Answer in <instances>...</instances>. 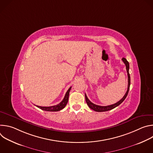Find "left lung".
Wrapping results in <instances>:
<instances>
[{"instance_id":"left-lung-1","label":"left lung","mask_w":153,"mask_h":153,"mask_svg":"<svg viewBox=\"0 0 153 153\" xmlns=\"http://www.w3.org/2000/svg\"><path fill=\"white\" fill-rule=\"evenodd\" d=\"M122 60L123 62V63L125 64L126 69V71H127V74H128V88H127V91H126L125 94L124 95V96L123 97V98L122 99H120L119 102H117V103H116L114 104L110 105H108V106H100V105H96V104L92 103L88 99V98L87 97L86 94H85V100H86L87 105H88V106L91 109H92V110H93L94 111H97V112H103V111H109V110H113V109H114V108L117 107L120 104H121L123 102V100L125 99V98L126 97V96H127V95L128 94V91H129V86H130V83H131V81H130V75H129V65L128 62L126 60V59L125 58L123 57L122 59Z\"/></svg>"}]
</instances>
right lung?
Instances as JSON below:
<instances>
[{
  "mask_svg": "<svg viewBox=\"0 0 153 153\" xmlns=\"http://www.w3.org/2000/svg\"><path fill=\"white\" fill-rule=\"evenodd\" d=\"M71 89V86L68 90V91L66 93V94H65L63 100L59 104L54 106H37L36 105L37 107L41 109L42 110L47 111H58L61 110H62L63 108H65V106L67 105L68 101V97H69V94L70 91Z\"/></svg>",
  "mask_w": 153,
  "mask_h": 153,
  "instance_id": "1",
  "label": "right lung"
}]
</instances>
